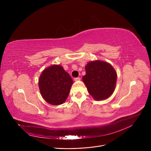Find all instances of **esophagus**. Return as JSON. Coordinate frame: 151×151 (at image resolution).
<instances>
[{
    "label": "esophagus",
    "mask_w": 151,
    "mask_h": 151,
    "mask_svg": "<svg viewBox=\"0 0 151 151\" xmlns=\"http://www.w3.org/2000/svg\"><path fill=\"white\" fill-rule=\"evenodd\" d=\"M74 80L75 81H80V77H78V78H74Z\"/></svg>",
    "instance_id": "esophagus-1"
}]
</instances>
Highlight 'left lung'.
Wrapping results in <instances>:
<instances>
[{"instance_id":"obj_1","label":"left lung","mask_w":151,"mask_h":151,"mask_svg":"<svg viewBox=\"0 0 151 151\" xmlns=\"http://www.w3.org/2000/svg\"><path fill=\"white\" fill-rule=\"evenodd\" d=\"M86 75L83 81L89 93L96 100H105L111 96L117 81V73L109 63L96 60L85 67Z\"/></svg>"}]
</instances>
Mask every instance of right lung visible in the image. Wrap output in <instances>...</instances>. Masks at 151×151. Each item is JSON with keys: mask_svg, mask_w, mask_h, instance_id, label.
Instances as JSON below:
<instances>
[{"mask_svg": "<svg viewBox=\"0 0 151 151\" xmlns=\"http://www.w3.org/2000/svg\"><path fill=\"white\" fill-rule=\"evenodd\" d=\"M73 83L69 74L59 65L45 69L38 80V86L44 100L52 105L63 104Z\"/></svg>", "mask_w": 151, "mask_h": 151, "instance_id": "right-lung-1", "label": "right lung"}]
</instances>
